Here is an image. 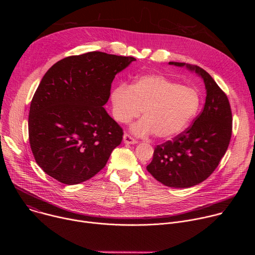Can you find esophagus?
<instances>
[{
    "instance_id": "obj_1",
    "label": "esophagus",
    "mask_w": 255,
    "mask_h": 255,
    "mask_svg": "<svg viewBox=\"0 0 255 255\" xmlns=\"http://www.w3.org/2000/svg\"><path fill=\"white\" fill-rule=\"evenodd\" d=\"M123 141H124V143H126V144H135V143H137V140H136L135 138H133L131 135L127 134V133L124 134V136H123Z\"/></svg>"
}]
</instances>
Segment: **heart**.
I'll use <instances>...</instances> for the list:
<instances>
[{"mask_svg": "<svg viewBox=\"0 0 255 255\" xmlns=\"http://www.w3.org/2000/svg\"><path fill=\"white\" fill-rule=\"evenodd\" d=\"M111 101L116 121L129 122L143 110L144 118L133 124L131 130L140 136L153 132L159 139L172 138L183 132L201 105L197 90L181 87L161 75L142 76L131 86L119 85Z\"/></svg>", "mask_w": 255, "mask_h": 255, "instance_id": "1", "label": "heart"}]
</instances>
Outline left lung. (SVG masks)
Segmentation results:
<instances>
[{"instance_id":"8db88e82","label":"left lung","mask_w":255,"mask_h":255,"mask_svg":"<svg viewBox=\"0 0 255 255\" xmlns=\"http://www.w3.org/2000/svg\"><path fill=\"white\" fill-rule=\"evenodd\" d=\"M169 64L186 66L204 80L206 102L188 129L157 145L146 168L166 187L191 188L207 179L226 153L232 135V112L226 94L206 70L184 62Z\"/></svg>"}]
</instances>
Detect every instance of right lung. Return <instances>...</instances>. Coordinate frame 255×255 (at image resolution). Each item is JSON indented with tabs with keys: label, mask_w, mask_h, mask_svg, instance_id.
<instances>
[{
	"label": "right lung",
	"mask_w": 255,
	"mask_h": 255,
	"mask_svg": "<svg viewBox=\"0 0 255 255\" xmlns=\"http://www.w3.org/2000/svg\"><path fill=\"white\" fill-rule=\"evenodd\" d=\"M134 60L92 51L65 57L47 70L28 119L31 150L45 173L77 185L104 168L122 141L123 129L103 106L115 76Z\"/></svg>",
	"instance_id": "add662e5"
}]
</instances>
